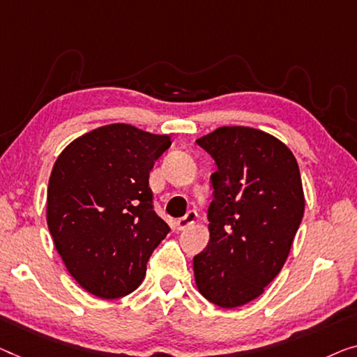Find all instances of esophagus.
I'll use <instances>...</instances> for the list:
<instances>
[{"label":"esophagus","instance_id":"1","mask_svg":"<svg viewBox=\"0 0 357 357\" xmlns=\"http://www.w3.org/2000/svg\"><path fill=\"white\" fill-rule=\"evenodd\" d=\"M195 222H197V213L195 211H188V213H185V216L179 218V220L176 221V226H178L179 231H184V229H188L189 226L195 225Z\"/></svg>","mask_w":357,"mask_h":357}]
</instances>
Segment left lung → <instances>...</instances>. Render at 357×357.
I'll use <instances>...</instances> for the list:
<instances>
[{
    "mask_svg": "<svg viewBox=\"0 0 357 357\" xmlns=\"http://www.w3.org/2000/svg\"><path fill=\"white\" fill-rule=\"evenodd\" d=\"M216 162L210 242L194 257L195 285L213 305L253 301L280 273L305 213L296 158L273 135L221 126L195 141Z\"/></svg>",
    "mask_w": 357,
    "mask_h": 357,
    "instance_id": "1",
    "label": "left lung"
}]
</instances>
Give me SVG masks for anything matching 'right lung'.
Masks as SVG:
<instances>
[{
    "instance_id": "1",
    "label": "right lung",
    "mask_w": 357,
    "mask_h": 357,
    "mask_svg": "<svg viewBox=\"0 0 357 357\" xmlns=\"http://www.w3.org/2000/svg\"><path fill=\"white\" fill-rule=\"evenodd\" d=\"M172 146L112 123L77 137L52 167L46 221L57 253L79 287L104 300L130 295L169 227L153 211L149 174Z\"/></svg>"
}]
</instances>
